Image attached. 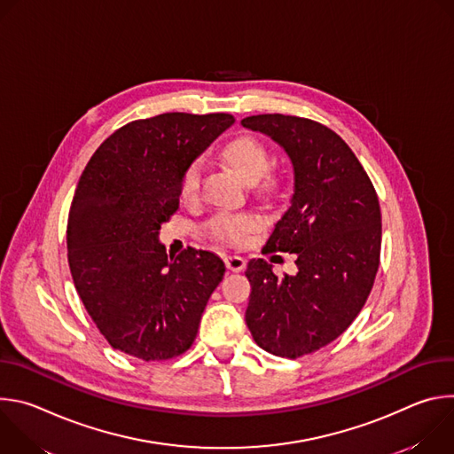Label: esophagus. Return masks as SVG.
<instances>
[{
    "instance_id": "34e87169",
    "label": "esophagus",
    "mask_w": 454,
    "mask_h": 454,
    "mask_svg": "<svg viewBox=\"0 0 454 454\" xmlns=\"http://www.w3.org/2000/svg\"><path fill=\"white\" fill-rule=\"evenodd\" d=\"M224 264L233 273H239V271H242L246 268V261H244L242 256H239V254H226L224 256Z\"/></svg>"
}]
</instances>
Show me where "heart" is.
I'll use <instances>...</instances> for the list:
<instances>
[{
  "instance_id": "heart-1",
  "label": "heart",
  "mask_w": 454,
  "mask_h": 454,
  "mask_svg": "<svg viewBox=\"0 0 454 454\" xmlns=\"http://www.w3.org/2000/svg\"><path fill=\"white\" fill-rule=\"evenodd\" d=\"M224 161L247 183L261 179L270 168V153L268 149L251 137H239L230 140L223 149ZM201 179V165L192 163L179 183V196L183 201H192L196 198ZM261 226L251 214H219L208 223V231L217 240L228 244H240L247 233Z\"/></svg>"
}]
</instances>
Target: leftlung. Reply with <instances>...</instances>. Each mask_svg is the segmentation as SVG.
Wrapping results in <instances>:
<instances>
[{"mask_svg": "<svg viewBox=\"0 0 454 454\" xmlns=\"http://www.w3.org/2000/svg\"><path fill=\"white\" fill-rule=\"evenodd\" d=\"M242 127L277 142L293 163L291 207L266 251L296 253V275L247 262L246 309L254 343L296 359L341 336L363 309L379 268L380 208L352 149L329 127L287 114L247 116Z\"/></svg>", "mask_w": 454, "mask_h": 454, "instance_id": "8db88e82", "label": "left lung"}]
</instances>
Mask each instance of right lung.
I'll return each mask as SVG.
<instances>
[{
    "label": "right lung",
    "instance_id": "add662e5",
    "mask_svg": "<svg viewBox=\"0 0 454 454\" xmlns=\"http://www.w3.org/2000/svg\"><path fill=\"white\" fill-rule=\"evenodd\" d=\"M235 121L228 113H163L114 131L88 161L68 215L75 289L109 345L142 361L186 352L224 262L188 247L167 254L161 224L184 170Z\"/></svg>",
    "mask_w": 454,
    "mask_h": 454
}]
</instances>
